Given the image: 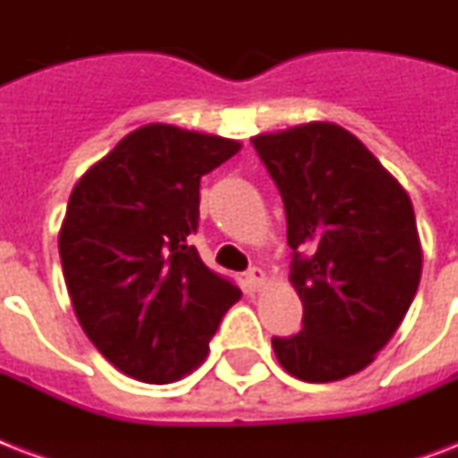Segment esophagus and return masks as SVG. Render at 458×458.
I'll return each mask as SVG.
<instances>
[{
  "instance_id": "obj_1",
  "label": "esophagus",
  "mask_w": 458,
  "mask_h": 458,
  "mask_svg": "<svg viewBox=\"0 0 458 458\" xmlns=\"http://www.w3.org/2000/svg\"><path fill=\"white\" fill-rule=\"evenodd\" d=\"M244 280H247V287H250L251 293H259L266 285V273L261 268H250Z\"/></svg>"
}]
</instances>
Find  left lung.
Segmentation results:
<instances>
[{
    "label": "left lung",
    "instance_id": "8db88e82",
    "mask_svg": "<svg viewBox=\"0 0 458 458\" xmlns=\"http://www.w3.org/2000/svg\"><path fill=\"white\" fill-rule=\"evenodd\" d=\"M251 145L278 185L304 327L273 337L280 366L333 383L392 340L420 283L411 199L361 140L327 121L261 132Z\"/></svg>",
    "mask_w": 458,
    "mask_h": 458
}]
</instances>
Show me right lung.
Here are the masks:
<instances>
[{
    "instance_id": "right-lung-1",
    "label": "right lung",
    "mask_w": 458,
    "mask_h": 458,
    "mask_svg": "<svg viewBox=\"0 0 458 458\" xmlns=\"http://www.w3.org/2000/svg\"><path fill=\"white\" fill-rule=\"evenodd\" d=\"M237 140L149 123L75 182L59 230L73 311L102 356L142 383H175L208 354L242 293L187 237L199 180L240 152Z\"/></svg>"
}]
</instances>
